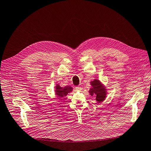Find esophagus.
I'll use <instances>...</instances> for the list:
<instances>
[{
  "label": "esophagus",
  "mask_w": 151,
  "mask_h": 151,
  "mask_svg": "<svg viewBox=\"0 0 151 151\" xmlns=\"http://www.w3.org/2000/svg\"><path fill=\"white\" fill-rule=\"evenodd\" d=\"M75 88H76V91H81V90L82 89V87H80V86H77V87H76Z\"/></svg>",
  "instance_id": "34e87169"
}]
</instances>
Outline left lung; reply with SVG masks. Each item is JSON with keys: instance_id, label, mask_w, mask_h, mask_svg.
I'll return each mask as SVG.
<instances>
[{"instance_id": "left-lung-1", "label": "left lung", "mask_w": 151, "mask_h": 151, "mask_svg": "<svg viewBox=\"0 0 151 151\" xmlns=\"http://www.w3.org/2000/svg\"><path fill=\"white\" fill-rule=\"evenodd\" d=\"M91 88L89 91V93L92 97L95 96L96 100L98 103L104 101L107 97L108 89L106 86L103 84L101 81L95 78L90 82Z\"/></svg>"}]
</instances>
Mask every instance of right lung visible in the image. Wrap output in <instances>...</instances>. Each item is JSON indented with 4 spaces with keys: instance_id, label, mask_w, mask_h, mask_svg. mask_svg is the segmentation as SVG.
<instances>
[{
    "instance_id": "obj_1",
    "label": "right lung",
    "mask_w": 151,
    "mask_h": 151,
    "mask_svg": "<svg viewBox=\"0 0 151 151\" xmlns=\"http://www.w3.org/2000/svg\"><path fill=\"white\" fill-rule=\"evenodd\" d=\"M73 88L71 86H66L65 87H61L59 84H56L55 86L54 92L55 95L58 99H62L66 96L68 93L73 92Z\"/></svg>"
}]
</instances>
